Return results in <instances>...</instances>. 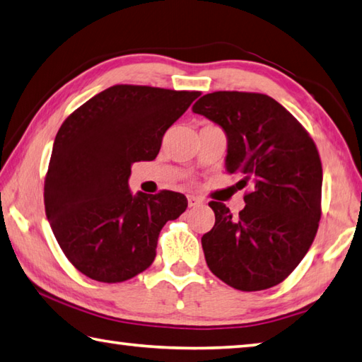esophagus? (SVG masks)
I'll list each match as a JSON object with an SVG mask.
<instances>
[{
  "instance_id": "1",
  "label": "esophagus",
  "mask_w": 362,
  "mask_h": 362,
  "mask_svg": "<svg viewBox=\"0 0 362 362\" xmlns=\"http://www.w3.org/2000/svg\"><path fill=\"white\" fill-rule=\"evenodd\" d=\"M204 201L201 199V198H198V196H193V194H189L188 196V206L189 207H196V206H201Z\"/></svg>"
}]
</instances>
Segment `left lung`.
I'll list each match as a JSON object with an SVG mask.
<instances>
[{"label":"left lung","instance_id":"8db88e82","mask_svg":"<svg viewBox=\"0 0 362 362\" xmlns=\"http://www.w3.org/2000/svg\"><path fill=\"white\" fill-rule=\"evenodd\" d=\"M193 112L220 124L228 139L226 170L252 185L238 216L223 202H209L215 225L201 239L207 266L240 291L279 285L317 235L323 185L317 146L267 95L214 91Z\"/></svg>","mask_w":362,"mask_h":362}]
</instances>
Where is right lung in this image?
<instances>
[{"mask_svg":"<svg viewBox=\"0 0 362 362\" xmlns=\"http://www.w3.org/2000/svg\"><path fill=\"white\" fill-rule=\"evenodd\" d=\"M199 91L114 85L58 129L44 183L45 214L77 271L118 284L152 264L161 228L185 212L182 193L129 192L131 164L156 158L163 136Z\"/></svg>","mask_w":362,"mask_h":362,"instance_id":"1","label":"right lung"}]
</instances>
